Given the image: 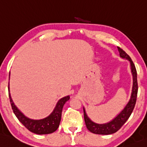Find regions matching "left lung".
<instances>
[{
	"label": "left lung",
	"mask_w": 147,
	"mask_h": 147,
	"mask_svg": "<svg viewBox=\"0 0 147 147\" xmlns=\"http://www.w3.org/2000/svg\"><path fill=\"white\" fill-rule=\"evenodd\" d=\"M118 49L120 57L123 58H126L130 62L131 71H132V76H133V85H132V94H131L130 99H129L127 104L126 105L125 109L112 121L106 123V124L99 125L94 123V122H92L90 119L88 118L85 110L84 109V118L86 128L91 132L94 134H96V135H111V134L115 133V132L119 130L121 128V127L125 123V122L132 114V111L134 110V108L135 106L136 101H137L138 84H137V73L135 65L130 57L129 56V55H127L121 48L118 47Z\"/></svg>",
	"instance_id": "1"
}]
</instances>
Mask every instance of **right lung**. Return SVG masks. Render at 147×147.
Masks as SVG:
<instances>
[{
    "mask_svg": "<svg viewBox=\"0 0 147 147\" xmlns=\"http://www.w3.org/2000/svg\"><path fill=\"white\" fill-rule=\"evenodd\" d=\"M8 92L9 97H10V104H11L12 109L14 113L16 115L19 121L28 130L33 133L37 135H46L51 134L55 132L59 127L60 122L61 120V115L63 108L65 102L69 99V96H67L60 99L57 103L56 106L51 114L47 118L42 119V120H31L26 118L22 113L17 109L15 105L12 101L11 96H10V90H9V83H8Z\"/></svg>",
    "mask_w": 147,
    "mask_h": 147,
    "instance_id": "add662e5",
    "label": "right lung"
}]
</instances>
